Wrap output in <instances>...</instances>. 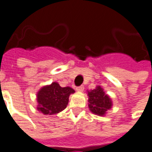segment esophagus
<instances>
[{"label": "esophagus", "mask_w": 152, "mask_h": 152, "mask_svg": "<svg viewBox=\"0 0 152 152\" xmlns=\"http://www.w3.org/2000/svg\"><path fill=\"white\" fill-rule=\"evenodd\" d=\"M76 89L77 91H83V90H84V86H77Z\"/></svg>", "instance_id": "obj_1"}]
</instances>
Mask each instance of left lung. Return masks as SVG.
Masks as SVG:
<instances>
[{"label": "left lung", "instance_id": "left-lung-1", "mask_svg": "<svg viewBox=\"0 0 152 152\" xmlns=\"http://www.w3.org/2000/svg\"><path fill=\"white\" fill-rule=\"evenodd\" d=\"M88 106L91 111L99 115H105L106 111L112 106L110 97L105 94L101 86L88 91Z\"/></svg>", "mask_w": 152, "mask_h": 152}]
</instances>
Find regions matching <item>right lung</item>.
Listing matches in <instances>:
<instances>
[{
    "mask_svg": "<svg viewBox=\"0 0 152 152\" xmlns=\"http://www.w3.org/2000/svg\"><path fill=\"white\" fill-rule=\"evenodd\" d=\"M75 91L71 87H61L56 82L42 87L37 93V109L44 115H53L66 108L69 96Z\"/></svg>",
    "mask_w": 152,
    "mask_h": 152,
    "instance_id": "obj_1",
    "label": "right lung"
}]
</instances>
